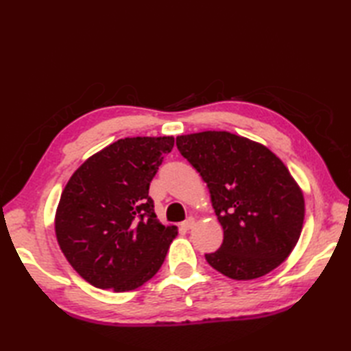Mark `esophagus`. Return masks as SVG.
I'll return each mask as SVG.
<instances>
[{
	"label": "esophagus",
	"mask_w": 351,
	"mask_h": 351,
	"mask_svg": "<svg viewBox=\"0 0 351 351\" xmlns=\"http://www.w3.org/2000/svg\"><path fill=\"white\" fill-rule=\"evenodd\" d=\"M193 226H195V219H191V217L181 223V228H182L184 230H190Z\"/></svg>",
	"instance_id": "obj_1"
}]
</instances>
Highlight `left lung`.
Returning a JSON list of instances; mask_svg holds the SVG:
<instances>
[{
    "label": "left lung",
    "instance_id": "obj_1",
    "mask_svg": "<svg viewBox=\"0 0 351 351\" xmlns=\"http://www.w3.org/2000/svg\"><path fill=\"white\" fill-rule=\"evenodd\" d=\"M176 146L206 182L223 226L220 249L206 253V263L235 280L279 267L304 219L303 195L285 164L265 146L226 131L180 136Z\"/></svg>",
    "mask_w": 351,
    "mask_h": 351
}]
</instances>
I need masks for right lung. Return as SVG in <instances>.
Listing matches in <instances>:
<instances>
[{"label":"right lung","instance_id":"add662e5","mask_svg":"<svg viewBox=\"0 0 351 351\" xmlns=\"http://www.w3.org/2000/svg\"><path fill=\"white\" fill-rule=\"evenodd\" d=\"M173 137L117 140L71 176L56 214V235L81 278L116 293L143 285L160 270L176 226H162L149 185Z\"/></svg>","mask_w":351,"mask_h":351}]
</instances>
